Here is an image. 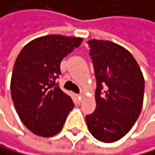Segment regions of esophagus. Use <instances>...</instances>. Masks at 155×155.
Segmentation results:
<instances>
[{
  "instance_id": "34e87169",
  "label": "esophagus",
  "mask_w": 155,
  "mask_h": 155,
  "mask_svg": "<svg viewBox=\"0 0 155 155\" xmlns=\"http://www.w3.org/2000/svg\"><path fill=\"white\" fill-rule=\"evenodd\" d=\"M77 97L79 98V100H81V98H82V94H77Z\"/></svg>"
}]
</instances>
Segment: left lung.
<instances>
[{
    "label": "left lung",
    "mask_w": 155,
    "mask_h": 155,
    "mask_svg": "<svg viewBox=\"0 0 155 155\" xmlns=\"http://www.w3.org/2000/svg\"><path fill=\"white\" fill-rule=\"evenodd\" d=\"M96 79L94 113L86 116L95 139L113 143L129 132L142 111L145 80L134 57L108 40L88 41Z\"/></svg>",
    "instance_id": "left-lung-1"
}]
</instances>
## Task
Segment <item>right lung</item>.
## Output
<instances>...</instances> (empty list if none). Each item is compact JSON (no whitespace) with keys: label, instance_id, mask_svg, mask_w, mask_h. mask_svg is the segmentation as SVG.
Listing matches in <instances>:
<instances>
[{"label":"right lung","instance_id":"obj_1","mask_svg":"<svg viewBox=\"0 0 155 155\" xmlns=\"http://www.w3.org/2000/svg\"><path fill=\"white\" fill-rule=\"evenodd\" d=\"M81 37L50 35L29 42L15 61L10 82L11 98L25 126L41 137L58 134L74 107L56 79L61 61L79 47Z\"/></svg>","mask_w":155,"mask_h":155}]
</instances>
